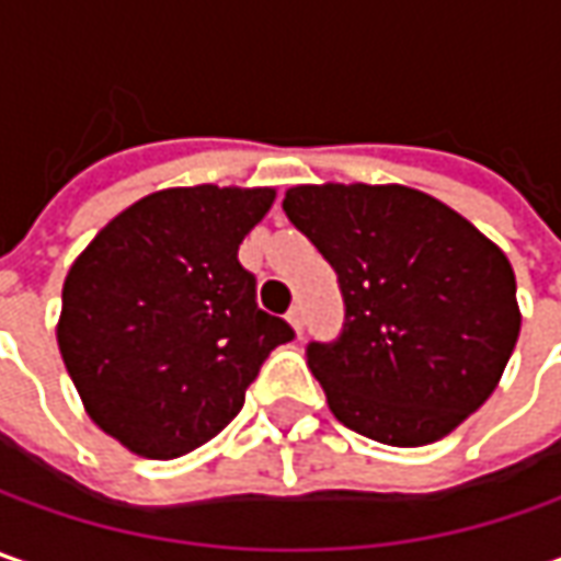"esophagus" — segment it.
Instances as JSON below:
<instances>
[{
    "mask_svg": "<svg viewBox=\"0 0 561 561\" xmlns=\"http://www.w3.org/2000/svg\"><path fill=\"white\" fill-rule=\"evenodd\" d=\"M287 321L293 324V331L302 336V328H306V312H302V306H299V302H296L290 312H287Z\"/></svg>",
    "mask_w": 561,
    "mask_h": 561,
    "instance_id": "esophagus-1",
    "label": "esophagus"
}]
</instances>
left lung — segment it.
Masks as SVG:
<instances>
[{
    "label": "left lung",
    "mask_w": 561,
    "mask_h": 561,
    "mask_svg": "<svg viewBox=\"0 0 561 561\" xmlns=\"http://www.w3.org/2000/svg\"><path fill=\"white\" fill-rule=\"evenodd\" d=\"M284 211L343 296L340 334L306 346L336 421L424 446L478 412L522 331L503 249L409 186H293Z\"/></svg>",
    "instance_id": "obj_1"
}]
</instances>
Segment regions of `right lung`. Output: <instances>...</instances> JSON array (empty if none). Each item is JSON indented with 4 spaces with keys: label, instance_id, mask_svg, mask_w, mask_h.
I'll return each instance as SVG.
<instances>
[{
    "label": "right lung",
    "instance_id": "right-lung-1",
    "mask_svg": "<svg viewBox=\"0 0 561 561\" xmlns=\"http://www.w3.org/2000/svg\"><path fill=\"white\" fill-rule=\"evenodd\" d=\"M274 190L178 186L102 227L61 290L58 350L90 419L178 459L225 431L293 328L259 309L237 249Z\"/></svg>",
    "mask_w": 561,
    "mask_h": 561
}]
</instances>
